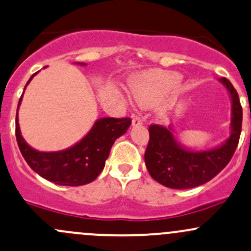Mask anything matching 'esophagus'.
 Returning a JSON list of instances; mask_svg holds the SVG:
<instances>
[{
    "instance_id": "obj_1",
    "label": "esophagus",
    "mask_w": 251,
    "mask_h": 251,
    "mask_svg": "<svg viewBox=\"0 0 251 251\" xmlns=\"http://www.w3.org/2000/svg\"><path fill=\"white\" fill-rule=\"evenodd\" d=\"M143 123V119H142L141 115H134L133 119H132V125L133 126H137V125H141V124Z\"/></svg>"
}]
</instances>
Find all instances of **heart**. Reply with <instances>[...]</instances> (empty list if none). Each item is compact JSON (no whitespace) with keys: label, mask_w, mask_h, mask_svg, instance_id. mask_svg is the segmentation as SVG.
I'll use <instances>...</instances> for the list:
<instances>
[{"label":"heart","mask_w":251,"mask_h":251,"mask_svg":"<svg viewBox=\"0 0 251 251\" xmlns=\"http://www.w3.org/2000/svg\"><path fill=\"white\" fill-rule=\"evenodd\" d=\"M180 75L170 71H150L133 86L134 100L141 105H152L180 83Z\"/></svg>","instance_id":"b5f03b06"}]
</instances>
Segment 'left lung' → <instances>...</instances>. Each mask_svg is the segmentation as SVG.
<instances>
[{
  "mask_svg": "<svg viewBox=\"0 0 251 251\" xmlns=\"http://www.w3.org/2000/svg\"><path fill=\"white\" fill-rule=\"evenodd\" d=\"M221 83L232 99V134L220 148L209 151H190L176 143L170 128L151 124L149 126L144 160L150 176L171 189H191L205 184L230 162L242 132L243 109L236 89L226 78Z\"/></svg>",
  "mask_w": 251,
  "mask_h": 251,
  "instance_id": "left-lung-1",
  "label": "left lung"
}]
</instances>
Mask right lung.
<instances>
[{
    "label": "right lung",
    "mask_w": 251,
    "mask_h": 251,
    "mask_svg": "<svg viewBox=\"0 0 251 251\" xmlns=\"http://www.w3.org/2000/svg\"><path fill=\"white\" fill-rule=\"evenodd\" d=\"M130 126V118L100 119L95 123L90 132L75 147L63 151L41 152L28 147L21 137L17 112L15 137L21 155L36 173L57 185L79 186L91 183L99 176L114 141L125 133Z\"/></svg>",
    "instance_id": "add662e5"
}]
</instances>
